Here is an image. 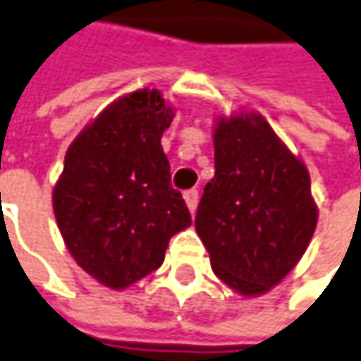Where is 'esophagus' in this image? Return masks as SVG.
<instances>
[{"instance_id":"esophagus-1","label":"esophagus","mask_w":361,"mask_h":361,"mask_svg":"<svg viewBox=\"0 0 361 361\" xmlns=\"http://www.w3.org/2000/svg\"><path fill=\"white\" fill-rule=\"evenodd\" d=\"M183 200H185V204H188L190 212L194 214V212H196V208H198V190H188V192L183 194Z\"/></svg>"}]
</instances>
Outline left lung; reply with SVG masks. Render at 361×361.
Returning a JSON list of instances; mask_svg holds the SVG:
<instances>
[{
    "mask_svg": "<svg viewBox=\"0 0 361 361\" xmlns=\"http://www.w3.org/2000/svg\"><path fill=\"white\" fill-rule=\"evenodd\" d=\"M214 178L206 183L196 231L214 274L241 296L278 286L305 255L319 210L307 165L262 114L216 118Z\"/></svg>",
    "mask_w": 361,
    "mask_h": 361,
    "instance_id": "8db88e82",
    "label": "left lung"
}]
</instances>
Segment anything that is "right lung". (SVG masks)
I'll use <instances>...</instances> for the list:
<instances>
[{
    "label": "right lung",
    "mask_w": 361,
    "mask_h": 361,
    "mask_svg": "<svg viewBox=\"0 0 361 361\" xmlns=\"http://www.w3.org/2000/svg\"><path fill=\"white\" fill-rule=\"evenodd\" d=\"M173 116L157 90L118 97L69 145L54 183V219L69 253L112 290L155 271L169 239L192 224L161 147Z\"/></svg>",
    "instance_id": "1"
}]
</instances>
